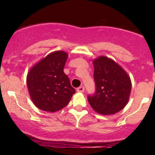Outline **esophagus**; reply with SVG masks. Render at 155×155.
<instances>
[{"label":"esophagus","mask_w":155,"mask_h":155,"mask_svg":"<svg viewBox=\"0 0 155 155\" xmlns=\"http://www.w3.org/2000/svg\"><path fill=\"white\" fill-rule=\"evenodd\" d=\"M76 91H77L78 92H83L84 91V87H82V86L79 87L77 88Z\"/></svg>","instance_id":"obj_1"}]
</instances>
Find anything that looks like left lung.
Returning <instances> with one entry per match:
<instances>
[{
    "label": "left lung",
    "mask_w": 155,
    "mask_h": 155,
    "mask_svg": "<svg viewBox=\"0 0 155 155\" xmlns=\"http://www.w3.org/2000/svg\"><path fill=\"white\" fill-rule=\"evenodd\" d=\"M96 90L87 99L97 113L114 114L127 104L131 92V80L122 67L106 56L92 60Z\"/></svg>",
    "instance_id": "left-lung-1"
}]
</instances>
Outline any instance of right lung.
Segmentation results:
<instances>
[{
    "label": "right lung",
    "instance_id": "add662e5",
    "mask_svg": "<svg viewBox=\"0 0 155 155\" xmlns=\"http://www.w3.org/2000/svg\"><path fill=\"white\" fill-rule=\"evenodd\" d=\"M68 57L64 51H55L33 65L27 75L31 98L39 109L56 112L68 104L75 89L63 71Z\"/></svg>",
    "mask_w": 155,
    "mask_h": 155
}]
</instances>
